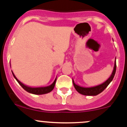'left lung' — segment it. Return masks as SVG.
Instances as JSON below:
<instances>
[{"instance_id": "obj_1", "label": "left lung", "mask_w": 127, "mask_h": 127, "mask_svg": "<svg viewBox=\"0 0 127 127\" xmlns=\"http://www.w3.org/2000/svg\"><path fill=\"white\" fill-rule=\"evenodd\" d=\"M116 62H115L114 68H113V72H112L110 78H109L106 82L103 83L101 85L96 86V87H91V88H84V87H80V86L75 84L73 80V84L74 87H75L76 91H78L79 93H80V94H83V95H98V94H100V93H101L102 91H104V89H105L106 87L109 85V84L111 82V81L113 80V78H114L115 73H116Z\"/></svg>"}]
</instances>
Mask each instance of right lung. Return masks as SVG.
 I'll use <instances>...</instances> for the list:
<instances>
[{
    "label": "right lung",
    "instance_id": "right-lung-1",
    "mask_svg": "<svg viewBox=\"0 0 127 127\" xmlns=\"http://www.w3.org/2000/svg\"><path fill=\"white\" fill-rule=\"evenodd\" d=\"M12 74L14 78H15V79L17 80V82H18V84L21 86L22 88L24 89V90H25L26 91L29 92V93H32V94H38V95H40V94H46V93H48L49 92L51 91L54 89V88L55 82H56V79H57V78H55V81H54V82L52 83V84H51L50 85L46 86V87H29V86L24 85V84H23V83H21L20 81H18V80L17 79V78H16L15 76L14 75V73H13V72H12Z\"/></svg>",
    "mask_w": 127,
    "mask_h": 127
}]
</instances>
